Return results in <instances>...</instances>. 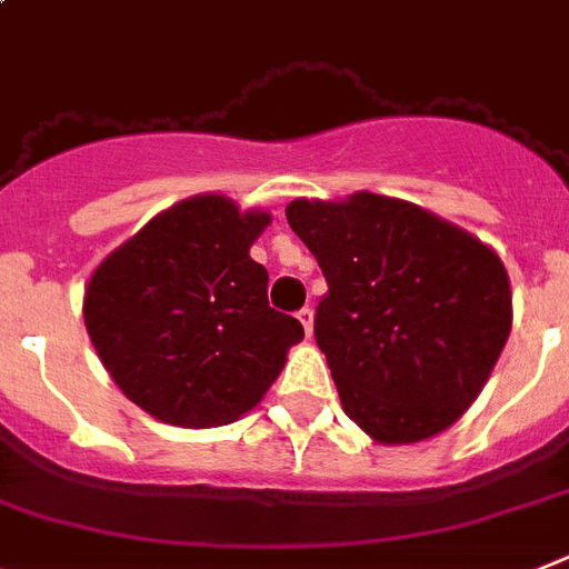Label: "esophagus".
<instances>
[{
	"mask_svg": "<svg viewBox=\"0 0 569 569\" xmlns=\"http://www.w3.org/2000/svg\"><path fill=\"white\" fill-rule=\"evenodd\" d=\"M296 317H299V322H302V328H305V333H313V310L310 308H302L299 310V313H296Z\"/></svg>",
	"mask_w": 569,
	"mask_h": 569,
	"instance_id": "34e87169",
	"label": "esophagus"
}]
</instances>
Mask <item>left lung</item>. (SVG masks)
Returning <instances> with one entry per match:
<instances>
[{"instance_id":"1","label":"left lung","mask_w":569,"mask_h":569,"mask_svg":"<svg viewBox=\"0 0 569 569\" xmlns=\"http://www.w3.org/2000/svg\"><path fill=\"white\" fill-rule=\"evenodd\" d=\"M288 224L322 267L313 337L345 415L380 443L449 429L512 328L501 259L415 203L357 192L293 201Z\"/></svg>"}]
</instances>
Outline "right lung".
<instances>
[{
    "label": "right lung",
    "instance_id": "add662e5",
    "mask_svg": "<svg viewBox=\"0 0 569 569\" xmlns=\"http://www.w3.org/2000/svg\"><path fill=\"white\" fill-rule=\"evenodd\" d=\"M267 212L198 196L152 218L97 267L82 317L120 391L172 426L210 429L250 411L305 337L267 302L250 259Z\"/></svg>",
    "mask_w": 569,
    "mask_h": 569
}]
</instances>
